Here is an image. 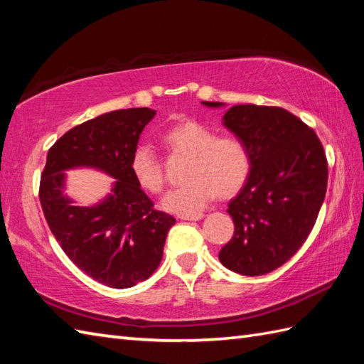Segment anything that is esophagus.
Masks as SVG:
<instances>
[{"label":"esophagus","instance_id":"1","mask_svg":"<svg viewBox=\"0 0 364 364\" xmlns=\"http://www.w3.org/2000/svg\"><path fill=\"white\" fill-rule=\"evenodd\" d=\"M180 219H183V220H200V219H203V214H202V213H198V214L180 215Z\"/></svg>","mask_w":364,"mask_h":364}]
</instances>
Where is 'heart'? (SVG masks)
I'll use <instances>...</instances> for the list:
<instances>
[{"mask_svg": "<svg viewBox=\"0 0 364 364\" xmlns=\"http://www.w3.org/2000/svg\"><path fill=\"white\" fill-rule=\"evenodd\" d=\"M162 142L175 158L188 159L183 186L172 189L162 198L166 211L189 215L210 205L214 197H235L252 172L249 146L237 136H218L196 120H186L168 128ZM131 172L139 186L159 194L166 186V175L150 145H137L131 156Z\"/></svg>", "mask_w": 364, "mask_h": 364, "instance_id": "b5f03b06", "label": "heart"}]
</instances>
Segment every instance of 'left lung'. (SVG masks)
Returning a JSON list of instances; mask_svg holds the SVG:
<instances>
[{
	"mask_svg": "<svg viewBox=\"0 0 364 364\" xmlns=\"http://www.w3.org/2000/svg\"><path fill=\"white\" fill-rule=\"evenodd\" d=\"M222 120L249 146L252 172L228 203L235 235L219 259L233 272L264 275L291 259L311 233L327 192L326 151L314 131L283 107L237 105Z\"/></svg>",
	"mask_w": 364,
	"mask_h": 364,
	"instance_id": "obj_1",
	"label": "left lung"
}]
</instances>
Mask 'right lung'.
Returning a JSON list of instances; mask_svg holds the SVG:
<instances>
[{
  "label": "right lung",
  "instance_id": "1",
  "mask_svg": "<svg viewBox=\"0 0 364 364\" xmlns=\"http://www.w3.org/2000/svg\"><path fill=\"white\" fill-rule=\"evenodd\" d=\"M156 111H112L81 123L48 150L41 205L65 255L84 274L125 289L158 269L175 218L153 208L131 172L139 137ZM94 166L116 178L112 194L94 207H75L63 194L68 168Z\"/></svg>",
  "mask_w": 364,
  "mask_h": 364
}]
</instances>
